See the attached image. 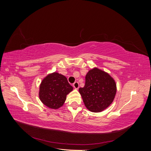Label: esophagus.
<instances>
[{
    "instance_id": "obj_1",
    "label": "esophagus",
    "mask_w": 151,
    "mask_h": 151,
    "mask_svg": "<svg viewBox=\"0 0 151 151\" xmlns=\"http://www.w3.org/2000/svg\"><path fill=\"white\" fill-rule=\"evenodd\" d=\"M73 86H74V88L76 89H77L79 88V83L78 82H75V83L73 84Z\"/></svg>"
}]
</instances>
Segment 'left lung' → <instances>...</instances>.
Returning a JSON list of instances; mask_svg holds the SVG:
<instances>
[{"instance_id": "obj_1", "label": "left lung", "mask_w": 151, "mask_h": 151, "mask_svg": "<svg viewBox=\"0 0 151 151\" xmlns=\"http://www.w3.org/2000/svg\"><path fill=\"white\" fill-rule=\"evenodd\" d=\"M79 91L87 109L98 113L106 109L113 101L116 84L108 73L94 67L87 73L85 86Z\"/></svg>"}]
</instances>
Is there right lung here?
Returning <instances> with one entry per match:
<instances>
[{
  "label": "right lung",
  "instance_id": "right-lung-1",
  "mask_svg": "<svg viewBox=\"0 0 151 151\" xmlns=\"http://www.w3.org/2000/svg\"><path fill=\"white\" fill-rule=\"evenodd\" d=\"M73 90L66 77L58 72L47 75L40 86L39 98L45 106L58 109L64 104L67 95Z\"/></svg>",
  "mask_w": 151,
  "mask_h": 151
}]
</instances>
